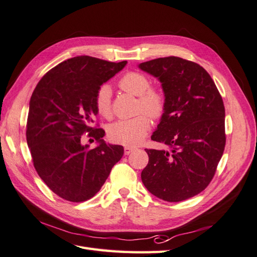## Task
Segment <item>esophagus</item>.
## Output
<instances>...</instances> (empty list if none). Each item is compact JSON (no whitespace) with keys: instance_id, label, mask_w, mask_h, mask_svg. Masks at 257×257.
Returning <instances> with one entry per match:
<instances>
[{"instance_id":"obj_1","label":"esophagus","mask_w":257,"mask_h":257,"mask_svg":"<svg viewBox=\"0 0 257 257\" xmlns=\"http://www.w3.org/2000/svg\"><path fill=\"white\" fill-rule=\"evenodd\" d=\"M135 150V148H133V147H124V153H125L126 155L127 154H130V153H132Z\"/></svg>"}]
</instances>
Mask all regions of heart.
Returning a JSON list of instances; mask_svg holds the SVG:
<instances>
[{
    "mask_svg": "<svg viewBox=\"0 0 257 257\" xmlns=\"http://www.w3.org/2000/svg\"><path fill=\"white\" fill-rule=\"evenodd\" d=\"M151 81L139 72L124 74L118 87L124 92L138 96V110L146 111L153 119H160L165 112L166 98L160 89L150 87ZM97 113L105 119L111 118V90L108 85L100 87L95 96ZM141 113L134 118L119 120L108 127V136L112 142L125 146L141 144L151 127L150 118Z\"/></svg>",
    "mask_w": 257,
    "mask_h": 257,
    "instance_id": "1",
    "label": "heart"
}]
</instances>
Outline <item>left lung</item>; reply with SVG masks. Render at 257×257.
<instances>
[{"label":"left lung","mask_w":257,"mask_h":257,"mask_svg":"<svg viewBox=\"0 0 257 257\" xmlns=\"http://www.w3.org/2000/svg\"><path fill=\"white\" fill-rule=\"evenodd\" d=\"M139 67L162 82L166 108L151 139L170 149H146L149 162L142 172L143 183L169 203L189 199L211 182L224 152L222 96L206 69L195 62L166 57Z\"/></svg>","instance_id":"left-lung-1"}]
</instances>
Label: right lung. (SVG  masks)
<instances>
[{
  "mask_svg": "<svg viewBox=\"0 0 257 257\" xmlns=\"http://www.w3.org/2000/svg\"><path fill=\"white\" fill-rule=\"evenodd\" d=\"M89 56L61 62L38 81L30 99L27 143L34 168L46 185L73 203L92 198L123 155V147L103 141L105 131L91 126L95 96L104 82L125 66ZM100 145H82V135Z\"/></svg>",
  "mask_w": 257,
  "mask_h": 257,
  "instance_id": "right-lung-1",
  "label": "right lung"
}]
</instances>
